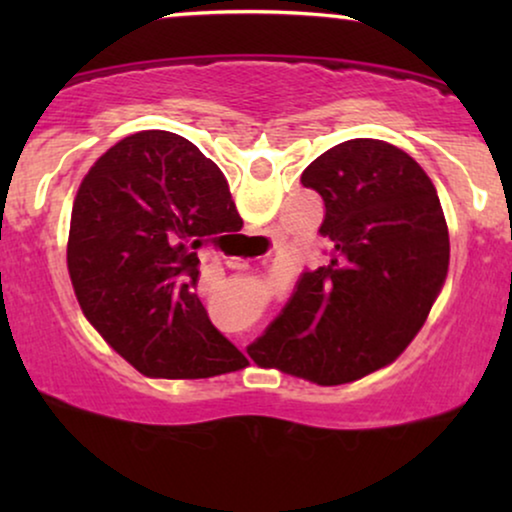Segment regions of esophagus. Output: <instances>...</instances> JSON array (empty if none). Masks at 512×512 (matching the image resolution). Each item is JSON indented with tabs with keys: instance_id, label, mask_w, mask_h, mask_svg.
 <instances>
[{
	"instance_id": "obj_1",
	"label": "esophagus",
	"mask_w": 512,
	"mask_h": 512,
	"mask_svg": "<svg viewBox=\"0 0 512 512\" xmlns=\"http://www.w3.org/2000/svg\"><path fill=\"white\" fill-rule=\"evenodd\" d=\"M237 340H240V345H242V347H244V340H242V338H237Z\"/></svg>"
}]
</instances>
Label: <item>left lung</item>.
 Here are the masks:
<instances>
[{
  "label": "left lung",
  "instance_id": "obj_1",
  "mask_svg": "<svg viewBox=\"0 0 512 512\" xmlns=\"http://www.w3.org/2000/svg\"><path fill=\"white\" fill-rule=\"evenodd\" d=\"M300 184L324 200L328 261L300 275L249 354L317 384L352 382L394 361L429 317L450 265L445 214L422 167L380 139L333 146Z\"/></svg>",
  "mask_w": 512,
  "mask_h": 512
}]
</instances>
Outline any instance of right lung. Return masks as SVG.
Listing matches in <instances>:
<instances>
[{
  "label": "right lung",
  "instance_id": "add662e5",
  "mask_svg": "<svg viewBox=\"0 0 512 512\" xmlns=\"http://www.w3.org/2000/svg\"><path fill=\"white\" fill-rule=\"evenodd\" d=\"M237 228L228 181L198 146L165 130L121 139L83 177L72 209L67 268L83 314L149 377L244 368L195 296V249Z\"/></svg>",
  "mask_w": 512,
  "mask_h": 512
}]
</instances>
